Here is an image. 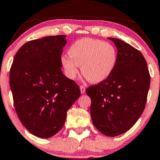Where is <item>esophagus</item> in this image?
Segmentation results:
<instances>
[{
    "label": "esophagus",
    "instance_id": "1",
    "mask_svg": "<svg viewBox=\"0 0 160 160\" xmlns=\"http://www.w3.org/2000/svg\"><path fill=\"white\" fill-rule=\"evenodd\" d=\"M80 92H81V93H84L85 92H86V87L85 86H80Z\"/></svg>",
    "mask_w": 160,
    "mask_h": 160
}]
</instances>
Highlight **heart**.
<instances>
[{
  "mask_svg": "<svg viewBox=\"0 0 160 160\" xmlns=\"http://www.w3.org/2000/svg\"><path fill=\"white\" fill-rule=\"evenodd\" d=\"M69 54L70 56L63 55L61 58L67 75L74 79L81 66L82 74L93 83L103 81L112 74L118 58L113 45L93 39H81L74 42Z\"/></svg>",
  "mask_w": 160,
  "mask_h": 160,
  "instance_id": "1",
  "label": "heart"
}]
</instances>
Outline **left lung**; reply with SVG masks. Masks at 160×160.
Here are the masks:
<instances>
[{"label":"left lung","mask_w":160,"mask_h":160,"mask_svg":"<svg viewBox=\"0 0 160 160\" xmlns=\"http://www.w3.org/2000/svg\"><path fill=\"white\" fill-rule=\"evenodd\" d=\"M108 39L118 51L116 67L107 79L89 86L86 93L91 99L93 125L105 135L115 137L128 131L142 115L151 79L139 50L121 39Z\"/></svg>","instance_id":"obj_1"}]
</instances>
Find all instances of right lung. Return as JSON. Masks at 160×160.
I'll return each instance as SVG.
<instances>
[{"label":"right lung","mask_w":160,"mask_h":160,"mask_svg":"<svg viewBox=\"0 0 160 160\" xmlns=\"http://www.w3.org/2000/svg\"><path fill=\"white\" fill-rule=\"evenodd\" d=\"M66 35L32 40L17 52L9 74L18 118L33 135L48 138L64 125L67 110L80 97L74 80L61 71Z\"/></svg>","instance_id":"obj_1"}]
</instances>
